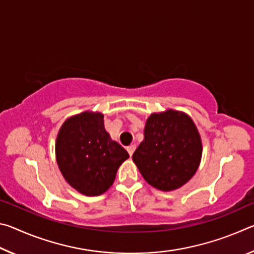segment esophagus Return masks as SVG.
<instances>
[{
  "mask_svg": "<svg viewBox=\"0 0 254 254\" xmlns=\"http://www.w3.org/2000/svg\"><path fill=\"white\" fill-rule=\"evenodd\" d=\"M127 150L128 154H130V156H132L133 152H134V150H135V144H131V145H128V147L127 148Z\"/></svg>",
  "mask_w": 254,
  "mask_h": 254,
  "instance_id": "esophagus-1",
  "label": "esophagus"
}]
</instances>
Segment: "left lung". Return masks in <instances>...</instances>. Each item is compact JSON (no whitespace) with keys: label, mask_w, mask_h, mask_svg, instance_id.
<instances>
[{"label":"left lung","mask_w":254,"mask_h":254,"mask_svg":"<svg viewBox=\"0 0 254 254\" xmlns=\"http://www.w3.org/2000/svg\"><path fill=\"white\" fill-rule=\"evenodd\" d=\"M203 144L192 119L166 110L147 119L144 137L132 159L145 182L163 191L178 189L196 174Z\"/></svg>","instance_id":"1"}]
</instances>
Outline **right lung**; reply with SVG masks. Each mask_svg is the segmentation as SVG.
I'll list each match as a JSON object with an SVG mask.
<instances>
[{"label":"right lung","instance_id":"add662e5","mask_svg":"<svg viewBox=\"0 0 254 254\" xmlns=\"http://www.w3.org/2000/svg\"><path fill=\"white\" fill-rule=\"evenodd\" d=\"M130 157L112 140L101 112L85 111L68 118L56 139V160L63 177L86 196L104 194L120 166Z\"/></svg>","mask_w":254,"mask_h":254}]
</instances>
